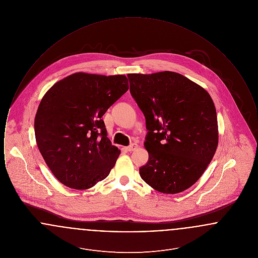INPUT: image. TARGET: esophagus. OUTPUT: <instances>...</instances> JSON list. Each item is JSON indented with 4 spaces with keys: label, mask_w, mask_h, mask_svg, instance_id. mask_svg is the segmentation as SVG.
I'll return each mask as SVG.
<instances>
[{
    "label": "esophagus",
    "mask_w": 258,
    "mask_h": 258,
    "mask_svg": "<svg viewBox=\"0 0 258 258\" xmlns=\"http://www.w3.org/2000/svg\"><path fill=\"white\" fill-rule=\"evenodd\" d=\"M137 148H138V145H137V144H135V143H134V144L130 145L128 147H125V150H126L127 152H134V151H135Z\"/></svg>",
    "instance_id": "esophagus-1"
}]
</instances>
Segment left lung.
Instances as JSON below:
<instances>
[{"instance_id": "8db88e82", "label": "left lung", "mask_w": 258, "mask_h": 258, "mask_svg": "<svg viewBox=\"0 0 258 258\" xmlns=\"http://www.w3.org/2000/svg\"><path fill=\"white\" fill-rule=\"evenodd\" d=\"M131 94L146 119L147 164L142 180L156 190L175 195L206 170L219 144L214 101L208 92L173 72L127 74Z\"/></svg>"}]
</instances>
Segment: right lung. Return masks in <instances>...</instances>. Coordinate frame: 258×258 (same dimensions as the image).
<instances>
[{
    "label": "right lung",
    "instance_id": "obj_1",
    "mask_svg": "<svg viewBox=\"0 0 258 258\" xmlns=\"http://www.w3.org/2000/svg\"><path fill=\"white\" fill-rule=\"evenodd\" d=\"M127 90L123 74L75 73L41 98L35 117L36 141L61 184L88 189L109 175L121 151L111 144L101 117Z\"/></svg>",
    "mask_w": 258,
    "mask_h": 258
}]
</instances>
